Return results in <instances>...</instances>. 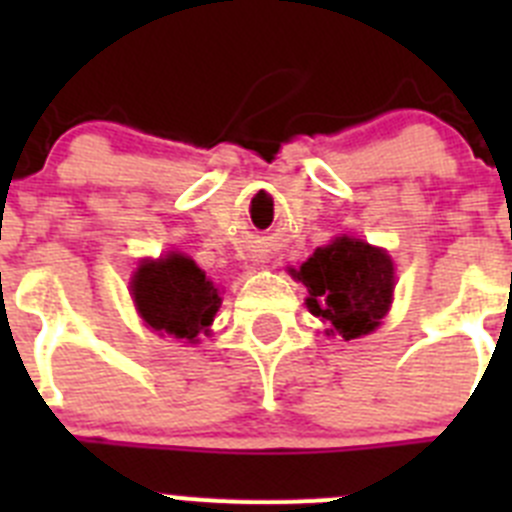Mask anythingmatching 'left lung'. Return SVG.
<instances>
[{
	"label": "left lung",
	"instance_id": "8db88e82",
	"mask_svg": "<svg viewBox=\"0 0 512 512\" xmlns=\"http://www.w3.org/2000/svg\"><path fill=\"white\" fill-rule=\"evenodd\" d=\"M297 282L310 292L312 315L330 323L346 341L372 333L387 315L395 289V266L382 248L356 238H338L318 248L310 259L292 269Z\"/></svg>",
	"mask_w": 512,
	"mask_h": 512
}]
</instances>
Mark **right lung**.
<instances>
[{
  "instance_id": "obj_1",
  "label": "right lung",
  "mask_w": 512,
  "mask_h": 512,
  "mask_svg": "<svg viewBox=\"0 0 512 512\" xmlns=\"http://www.w3.org/2000/svg\"><path fill=\"white\" fill-rule=\"evenodd\" d=\"M133 300L153 330L189 343L200 330L210 328L220 307L217 289L207 282L205 271L182 253L143 261L133 277Z\"/></svg>"
}]
</instances>
